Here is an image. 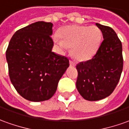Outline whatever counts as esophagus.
Here are the masks:
<instances>
[{"label": "esophagus", "instance_id": "34e87169", "mask_svg": "<svg viewBox=\"0 0 129 129\" xmlns=\"http://www.w3.org/2000/svg\"><path fill=\"white\" fill-rule=\"evenodd\" d=\"M70 64L71 67H75L76 65V63L74 62V61H72V60H70Z\"/></svg>", "mask_w": 129, "mask_h": 129}]
</instances>
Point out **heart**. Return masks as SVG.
Masks as SVG:
<instances>
[{
    "mask_svg": "<svg viewBox=\"0 0 129 129\" xmlns=\"http://www.w3.org/2000/svg\"><path fill=\"white\" fill-rule=\"evenodd\" d=\"M60 39L55 42L62 50L72 48V54L79 60H85L96 53L102 38L100 29L95 26H70L63 28L59 33Z\"/></svg>",
    "mask_w": 129,
    "mask_h": 129,
    "instance_id": "heart-1",
    "label": "heart"
}]
</instances>
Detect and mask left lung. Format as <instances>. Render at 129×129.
I'll return each instance as SVG.
<instances>
[{"mask_svg":"<svg viewBox=\"0 0 129 129\" xmlns=\"http://www.w3.org/2000/svg\"><path fill=\"white\" fill-rule=\"evenodd\" d=\"M103 41L93 58L77 64L76 88L85 100L96 101L112 94L123 70L122 45L110 26L98 23Z\"/></svg>","mask_w":129,"mask_h":129,"instance_id":"1","label":"left lung"}]
</instances>
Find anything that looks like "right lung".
Listing matches in <instances>:
<instances>
[{"label": "right lung", "instance_id": "obj_1", "mask_svg": "<svg viewBox=\"0 0 129 129\" xmlns=\"http://www.w3.org/2000/svg\"><path fill=\"white\" fill-rule=\"evenodd\" d=\"M53 24L37 22L19 29L6 50L10 79L26 100L41 102L55 93L70 66L69 59L52 52Z\"/></svg>", "mask_w": 129, "mask_h": 129}]
</instances>
